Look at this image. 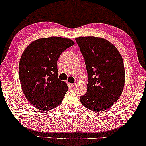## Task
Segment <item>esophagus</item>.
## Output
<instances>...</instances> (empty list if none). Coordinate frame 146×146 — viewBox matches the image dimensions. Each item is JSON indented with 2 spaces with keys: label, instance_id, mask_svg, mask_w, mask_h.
I'll return each mask as SVG.
<instances>
[{
  "label": "esophagus",
  "instance_id": "34e87169",
  "mask_svg": "<svg viewBox=\"0 0 146 146\" xmlns=\"http://www.w3.org/2000/svg\"><path fill=\"white\" fill-rule=\"evenodd\" d=\"M76 84L75 83H72V84H69V86H70L71 87H74L76 86Z\"/></svg>",
  "mask_w": 146,
  "mask_h": 146
}]
</instances>
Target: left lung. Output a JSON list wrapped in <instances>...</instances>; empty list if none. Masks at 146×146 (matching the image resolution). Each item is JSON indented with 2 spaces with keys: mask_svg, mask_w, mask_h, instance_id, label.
<instances>
[{
  "mask_svg": "<svg viewBox=\"0 0 146 146\" xmlns=\"http://www.w3.org/2000/svg\"><path fill=\"white\" fill-rule=\"evenodd\" d=\"M76 41L85 59L88 83L80 101L96 112L106 110L117 101L125 82L121 55L111 42L102 38L78 37Z\"/></svg>",
  "mask_w": 146,
  "mask_h": 146,
  "instance_id": "obj_1",
  "label": "left lung"
}]
</instances>
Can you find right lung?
I'll use <instances>...</instances> for the list:
<instances>
[{"instance_id":"add662e5","label":"right lung","mask_w":146,"mask_h":146,"mask_svg":"<svg viewBox=\"0 0 146 146\" xmlns=\"http://www.w3.org/2000/svg\"><path fill=\"white\" fill-rule=\"evenodd\" d=\"M74 44L61 37H49L33 41L22 53L19 77L22 91L36 108L48 111L62 102L68 91L65 82L58 78L57 60Z\"/></svg>"}]
</instances>
